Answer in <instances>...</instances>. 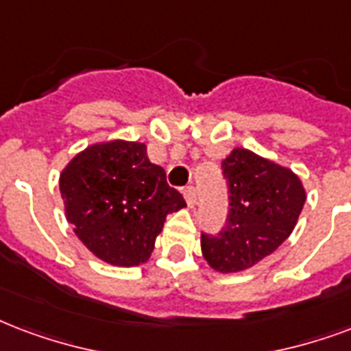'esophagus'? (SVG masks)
<instances>
[{"mask_svg":"<svg viewBox=\"0 0 351 351\" xmlns=\"http://www.w3.org/2000/svg\"><path fill=\"white\" fill-rule=\"evenodd\" d=\"M184 197H186V202L189 208H193V206L197 204V189H195V187H186V189H184Z\"/></svg>","mask_w":351,"mask_h":351,"instance_id":"34e87169","label":"esophagus"}]
</instances>
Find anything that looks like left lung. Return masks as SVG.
I'll return each instance as SVG.
<instances>
[{"label": "left lung", "mask_w": 351, "mask_h": 351, "mask_svg": "<svg viewBox=\"0 0 351 351\" xmlns=\"http://www.w3.org/2000/svg\"><path fill=\"white\" fill-rule=\"evenodd\" d=\"M228 182L226 226L215 237L202 235V256L221 274L247 271L271 256L298 223L306 187L289 167L235 147L223 160Z\"/></svg>", "instance_id": "8db88e82"}]
</instances>
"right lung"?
<instances>
[{"mask_svg": "<svg viewBox=\"0 0 351 351\" xmlns=\"http://www.w3.org/2000/svg\"><path fill=\"white\" fill-rule=\"evenodd\" d=\"M58 187L75 235L95 258L116 267L145 263L165 217L186 206L140 141L88 145L64 167Z\"/></svg>", "mask_w": 351, "mask_h": 351, "instance_id": "obj_1", "label": "right lung"}]
</instances>
